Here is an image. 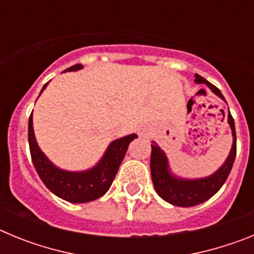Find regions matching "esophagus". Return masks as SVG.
Masks as SVG:
<instances>
[{"label":"esophagus","mask_w":254,"mask_h":254,"mask_svg":"<svg viewBox=\"0 0 254 254\" xmlns=\"http://www.w3.org/2000/svg\"><path fill=\"white\" fill-rule=\"evenodd\" d=\"M138 133H140L141 136H146V134H147V131H146V129H142V128H141V129H140V132H138Z\"/></svg>","instance_id":"34e87169"}]
</instances>
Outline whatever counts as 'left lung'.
<instances>
[{"label": "left lung", "instance_id": "1", "mask_svg": "<svg viewBox=\"0 0 254 254\" xmlns=\"http://www.w3.org/2000/svg\"><path fill=\"white\" fill-rule=\"evenodd\" d=\"M194 77H196L194 81L197 84H206L216 95L225 100L221 91L215 85L208 82L202 76L197 75V73L194 75ZM228 122L232 127L233 132L232 151L229 154L223 167L220 168L215 174L207 177V178L193 179V181L176 178L173 174H170L169 168H168V159L163 150L156 146L155 143H152L151 159H150L151 179L155 190L164 201H167L174 206H179V207H190V206L199 205V203L207 201L208 198H211L216 193L220 188L223 187L229 174H230V170H232L235 160V155H237V134H235L234 120H233L230 112L228 113Z\"/></svg>", "mask_w": 254, "mask_h": 254}]
</instances>
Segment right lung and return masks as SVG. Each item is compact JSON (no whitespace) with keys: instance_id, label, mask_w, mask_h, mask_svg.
I'll return each mask as SVG.
<instances>
[{"instance_id":"obj_1","label":"right lung","mask_w":254,"mask_h":254,"mask_svg":"<svg viewBox=\"0 0 254 254\" xmlns=\"http://www.w3.org/2000/svg\"><path fill=\"white\" fill-rule=\"evenodd\" d=\"M81 64H75L66 71H76L81 68ZM48 84V82H47ZM44 85L42 91L46 89ZM40 91V93H42ZM137 137V134L132 133L126 137L118 138L108 146L102 160L86 172H66L58 169L47 159L46 155L40 151L34 137L33 129V117H29L28 140L30 149L31 160L34 164L38 176L40 177L46 187L60 198L73 203L90 202L99 198L109 190L116 177L120 165L125 158L126 151L128 149L131 141Z\"/></svg>"}]
</instances>
